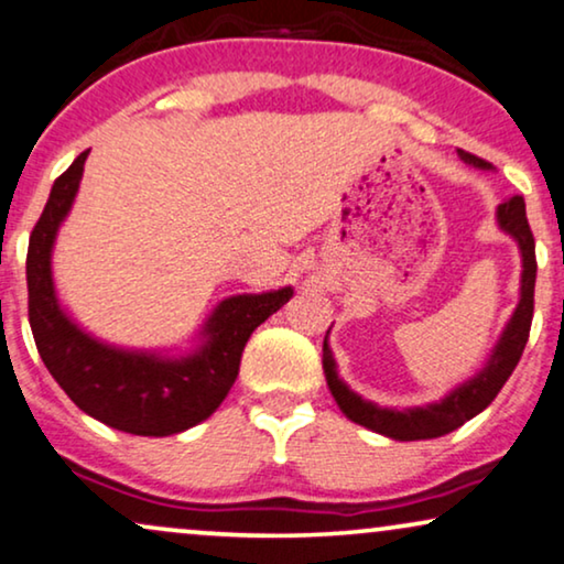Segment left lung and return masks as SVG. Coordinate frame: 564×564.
<instances>
[{
	"label": "left lung",
	"mask_w": 564,
	"mask_h": 564,
	"mask_svg": "<svg viewBox=\"0 0 564 564\" xmlns=\"http://www.w3.org/2000/svg\"><path fill=\"white\" fill-rule=\"evenodd\" d=\"M459 156L464 162L475 164V167H490V162L479 160V156L464 152L459 149ZM498 221L500 227L516 237L518 247L523 254V275H521V302H518L513 317H510L506 333H502L500 343L495 345L490 364L477 373L475 379L454 389L446 400L427 404V408H412V410H381L377 404L360 400L356 392L337 379L333 350L327 348V340L322 345V369H325L327 387L333 392L337 408L348 415L352 423L369 427L381 435H389L394 441H420V438H438L456 431V427L467 423L482 412L490 404L498 392L506 384L510 373L521 360V352L527 348L531 319H534V286H536V245L534 235H531L529 219H527V204L521 195H513L506 204L498 206Z\"/></svg>",
	"instance_id": "8db88e82"
}]
</instances>
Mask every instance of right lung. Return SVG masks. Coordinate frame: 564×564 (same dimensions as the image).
<instances>
[{"mask_svg":"<svg viewBox=\"0 0 564 564\" xmlns=\"http://www.w3.org/2000/svg\"><path fill=\"white\" fill-rule=\"evenodd\" d=\"M87 152L51 187L28 245V317L35 348L58 387L82 412L133 435H172L198 425L224 402L254 327L294 291L231 296L204 329L206 343L185 358L118 350L82 333L62 312L51 278V247L77 195Z\"/></svg>","mask_w":564,"mask_h":564,"instance_id":"obj_1","label":"right lung"}]
</instances>
